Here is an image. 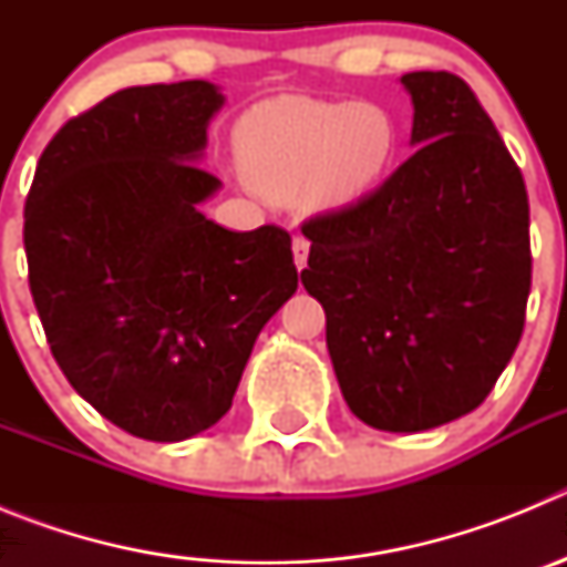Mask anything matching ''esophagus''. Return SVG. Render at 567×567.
I'll return each instance as SVG.
<instances>
[{
    "label": "esophagus",
    "instance_id": "1",
    "mask_svg": "<svg viewBox=\"0 0 567 567\" xmlns=\"http://www.w3.org/2000/svg\"><path fill=\"white\" fill-rule=\"evenodd\" d=\"M292 252H295V267L303 269L307 267V258H309V240L303 235H295L292 240Z\"/></svg>",
    "mask_w": 567,
    "mask_h": 567
}]
</instances>
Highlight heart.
Wrapping results in <instances>:
<instances>
[{"label": "heart", "mask_w": 567, "mask_h": 567, "mask_svg": "<svg viewBox=\"0 0 567 567\" xmlns=\"http://www.w3.org/2000/svg\"><path fill=\"white\" fill-rule=\"evenodd\" d=\"M398 133L374 104L275 99L244 115L235 138L238 167L272 202L307 193L318 207L358 202L383 178Z\"/></svg>", "instance_id": "1"}]
</instances>
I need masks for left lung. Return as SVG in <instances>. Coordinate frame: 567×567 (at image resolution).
<instances>
[{"instance_id":"obj_1","label":"left lung","mask_w":567,"mask_h":567,"mask_svg":"<svg viewBox=\"0 0 567 567\" xmlns=\"http://www.w3.org/2000/svg\"><path fill=\"white\" fill-rule=\"evenodd\" d=\"M412 144L374 193L303 224L300 280L354 417L425 432L474 412L508 365L530 292L528 193L468 84L405 73Z\"/></svg>"}]
</instances>
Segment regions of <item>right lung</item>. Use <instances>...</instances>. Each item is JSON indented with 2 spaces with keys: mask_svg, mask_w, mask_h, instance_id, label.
<instances>
[{
  "mask_svg": "<svg viewBox=\"0 0 567 567\" xmlns=\"http://www.w3.org/2000/svg\"><path fill=\"white\" fill-rule=\"evenodd\" d=\"M224 96L118 90L44 147L24 202L30 295L70 385L133 437L178 443L233 405L255 338L298 289L292 238L218 227L198 167Z\"/></svg>",
  "mask_w": 567,
  "mask_h": 567,
  "instance_id": "1",
  "label": "right lung"
}]
</instances>
